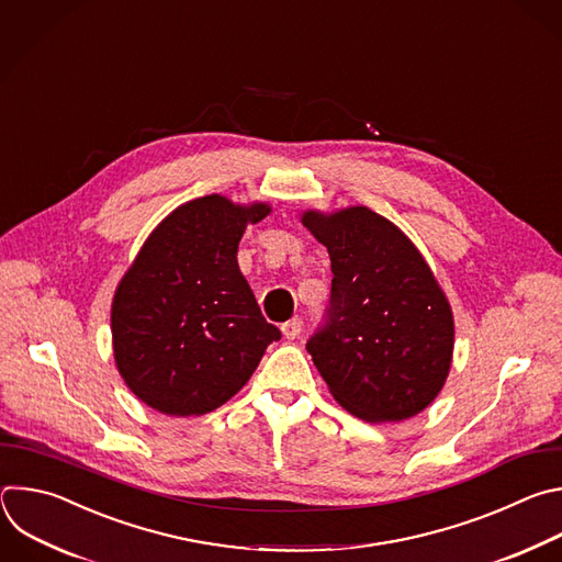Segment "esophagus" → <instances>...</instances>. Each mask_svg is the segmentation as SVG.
<instances>
[{
	"label": "esophagus",
	"mask_w": 562,
	"mask_h": 562,
	"mask_svg": "<svg viewBox=\"0 0 562 562\" xmlns=\"http://www.w3.org/2000/svg\"><path fill=\"white\" fill-rule=\"evenodd\" d=\"M301 329H303V321H301V318H290V321H285V323L281 325V331H283V336H285L288 341L296 339V336L301 334Z\"/></svg>",
	"instance_id": "34e87169"
}]
</instances>
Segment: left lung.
<instances>
[{"label":"left lung","mask_w":562,"mask_h":562,"mask_svg":"<svg viewBox=\"0 0 562 562\" xmlns=\"http://www.w3.org/2000/svg\"><path fill=\"white\" fill-rule=\"evenodd\" d=\"M327 248L329 303L305 350L334 398L368 423L423 412L452 366L454 318L414 244L385 216L357 205L305 212Z\"/></svg>","instance_id":"1"}]
</instances>
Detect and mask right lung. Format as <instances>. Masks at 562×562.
I'll return each instance as SVG.
<instances>
[{"instance_id": "add662e5", "label": "right lung", "mask_w": 562, "mask_h": 562, "mask_svg": "<svg viewBox=\"0 0 562 562\" xmlns=\"http://www.w3.org/2000/svg\"><path fill=\"white\" fill-rule=\"evenodd\" d=\"M270 205L210 194L168 214L112 301V348L126 385L161 414L201 416L231 401L281 339L237 263L248 223Z\"/></svg>"}]
</instances>
